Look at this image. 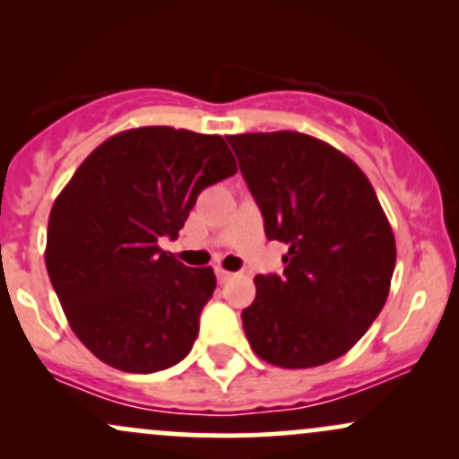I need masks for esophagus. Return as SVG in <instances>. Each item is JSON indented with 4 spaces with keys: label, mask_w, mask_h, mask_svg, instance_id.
Segmentation results:
<instances>
[{
    "label": "esophagus",
    "mask_w": 459,
    "mask_h": 459,
    "mask_svg": "<svg viewBox=\"0 0 459 459\" xmlns=\"http://www.w3.org/2000/svg\"><path fill=\"white\" fill-rule=\"evenodd\" d=\"M230 276H233V273L222 270V267H218V270H215V278H218L220 284H224L226 281H230Z\"/></svg>",
    "instance_id": "34e87169"
}]
</instances>
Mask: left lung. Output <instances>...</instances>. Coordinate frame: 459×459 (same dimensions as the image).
I'll return each mask as SVG.
<instances>
[{
	"mask_svg": "<svg viewBox=\"0 0 459 459\" xmlns=\"http://www.w3.org/2000/svg\"><path fill=\"white\" fill-rule=\"evenodd\" d=\"M247 189L282 241L284 272L255 278L241 310L255 354L284 368L336 360L380 315L394 272V235L365 172L298 131L229 135Z\"/></svg>",
	"mask_w": 459,
	"mask_h": 459,
	"instance_id": "1",
	"label": "left lung"
}]
</instances>
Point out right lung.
<instances>
[{
    "label": "right lung",
    "mask_w": 459,
    "mask_h": 459,
    "mask_svg": "<svg viewBox=\"0 0 459 459\" xmlns=\"http://www.w3.org/2000/svg\"><path fill=\"white\" fill-rule=\"evenodd\" d=\"M235 172L220 135L140 127L97 146L56 198L47 272L73 332L105 365L155 373L189 354L215 273L157 241L177 239L198 194Z\"/></svg>",
    "instance_id": "add662e5"
}]
</instances>
